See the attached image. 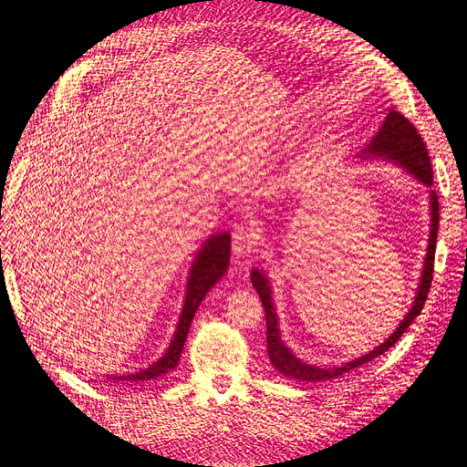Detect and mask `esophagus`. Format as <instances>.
Segmentation results:
<instances>
[{
    "label": "esophagus",
    "instance_id": "1",
    "mask_svg": "<svg viewBox=\"0 0 467 467\" xmlns=\"http://www.w3.org/2000/svg\"><path fill=\"white\" fill-rule=\"evenodd\" d=\"M254 245H256V230L253 228V223L245 222V223H239V226L234 228L232 251L237 258L251 256V253H254Z\"/></svg>",
    "mask_w": 467,
    "mask_h": 467
}]
</instances>
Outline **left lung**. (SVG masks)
<instances>
[{
  "mask_svg": "<svg viewBox=\"0 0 467 467\" xmlns=\"http://www.w3.org/2000/svg\"><path fill=\"white\" fill-rule=\"evenodd\" d=\"M360 161L366 159H379L393 162L400 169H404L410 176H414L418 182H421L427 188L433 185V172H431V162H429V155L425 143L421 136L418 134V130L410 124L408 119H404L397 110L390 109L389 115L385 117L379 132L371 138L369 145H366L362 151L357 155ZM429 216H431V232H429V244H427V253L423 260V268L420 275V284L416 289L414 303L410 306L408 314L399 324V327L390 333V337L385 339L379 347L374 350H369L364 357L354 358L350 362H345L341 366H333V368H320L314 364H306L301 358H296L293 350L284 343L282 333H279V322H277V312L272 301V285L270 279L265 274V270L253 268L251 272V284L256 289L260 301H263L265 314H266V345H268V357L272 366L287 378L293 379H301V381H327V379H337L343 376L345 371H350L354 368H358L366 362H371L374 358L381 357L385 350L393 347L400 337L402 333L408 329V326L416 320V316H420L425 298L429 293V287H431V279H433V263H435V247H437V230H439V199L433 190H429Z\"/></svg>",
  "mask_w": 467,
  "mask_h": 467,
  "instance_id": "left-lung-1",
  "label": "left lung"
}]
</instances>
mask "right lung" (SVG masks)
I'll return each mask as SVG.
<instances>
[{
  "mask_svg": "<svg viewBox=\"0 0 467 467\" xmlns=\"http://www.w3.org/2000/svg\"><path fill=\"white\" fill-rule=\"evenodd\" d=\"M230 251H232V237L228 232L214 234L207 241H204L202 247L197 251V254L193 258V265H192V270L188 275V285H185L182 314H180V320H178L174 337H172L169 348H166L162 357L149 368L134 371V374L117 376V378H109V379L126 381V383H140V381H147V379H157L164 374H169V371H172L178 366L185 337H188L192 320H193V316H195L201 301L207 296V293L211 291V287L218 282V279L228 272Z\"/></svg>",
  "mask_w": 467,
  "mask_h": 467,
  "instance_id": "obj_1",
  "label": "right lung"
}]
</instances>
